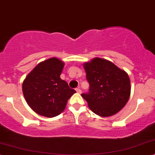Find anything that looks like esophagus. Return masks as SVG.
<instances>
[{
    "label": "esophagus",
    "mask_w": 155,
    "mask_h": 155,
    "mask_svg": "<svg viewBox=\"0 0 155 155\" xmlns=\"http://www.w3.org/2000/svg\"><path fill=\"white\" fill-rule=\"evenodd\" d=\"M76 91H77V93H82V91L80 88H76Z\"/></svg>",
    "instance_id": "obj_1"
}]
</instances>
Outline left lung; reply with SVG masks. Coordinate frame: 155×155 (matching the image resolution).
Masks as SVG:
<instances>
[{"label":"left lung","instance_id":"left-lung-1","mask_svg":"<svg viewBox=\"0 0 155 155\" xmlns=\"http://www.w3.org/2000/svg\"><path fill=\"white\" fill-rule=\"evenodd\" d=\"M83 66L90 88L88 93L81 95L90 109L102 117L121 110L130 97V79L127 72L110 61L98 57Z\"/></svg>","mask_w":155,"mask_h":155}]
</instances>
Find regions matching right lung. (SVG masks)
I'll use <instances>...</instances> for the list:
<instances>
[{
    "instance_id": "obj_1",
    "label": "right lung",
    "mask_w": 155,
    "mask_h": 155,
    "mask_svg": "<svg viewBox=\"0 0 155 155\" xmlns=\"http://www.w3.org/2000/svg\"><path fill=\"white\" fill-rule=\"evenodd\" d=\"M64 65L56 57L48 59L39 63L23 82L26 101L39 115L49 118L60 115L76 92L60 78Z\"/></svg>"
}]
</instances>
